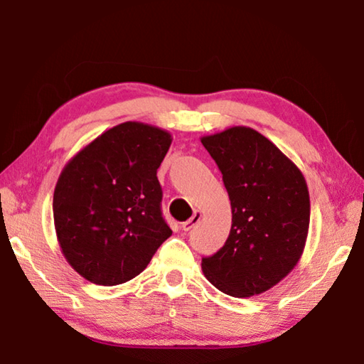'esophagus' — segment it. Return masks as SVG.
Segmentation results:
<instances>
[{"mask_svg":"<svg viewBox=\"0 0 364 364\" xmlns=\"http://www.w3.org/2000/svg\"><path fill=\"white\" fill-rule=\"evenodd\" d=\"M199 220H200V213L196 210L193 217H191L188 221H184V223L181 225L183 231H189V230H193V228H194L197 223H199Z\"/></svg>","mask_w":364,"mask_h":364,"instance_id":"1","label":"esophagus"}]
</instances>
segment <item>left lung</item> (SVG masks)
Instances as JSON below:
<instances>
[{
  "label": "left lung",
  "instance_id": "left-lung-1",
  "mask_svg": "<svg viewBox=\"0 0 364 364\" xmlns=\"http://www.w3.org/2000/svg\"><path fill=\"white\" fill-rule=\"evenodd\" d=\"M200 143L223 175L232 213L230 236L217 254L202 258V271L231 297L267 292L304 254L310 226L305 176L254 128L231 127Z\"/></svg>",
  "mask_w": 364,
  "mask_h": 364
}]
</instances>
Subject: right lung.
Instances as JSON below:
<instances>
[{
	"label": "right lung",
	"instance_id": "right-lung-1",
	"mask_svg": "<svg viewBox=\"0 0 364 364\" xmlns=\"http://www.w3.org/2000/svg\"><path fill=\"white\" fill-rule=\"evenodd\" d=\"M173 138L143 122L104 132L65 164L53 197L67 263L86 281L117 286L138 276L171 236L157 168Z\"/></svg>",
	"mask_w": 364,
	"mask_h": 364
}]
</instances>
